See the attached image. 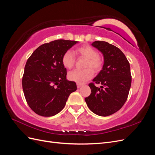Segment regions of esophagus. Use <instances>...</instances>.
Here are the masks:
<instances>
[{
	"instance_id": "esophagus-1",
	"label": "esophagus",
	"mask_w": 155,
	"mask_h": 155,
	"mask_svg": "<svg viewBox=\"0 0 155 155\" xmlns=\"http://www.w3.org/2000/svg\"><path fill=\"white\" fill-rule=\"evenodd\" d=\"M82 86L81 84H79V83H77V87L78 88H80Z\"/></svg>"
}]
</instances>
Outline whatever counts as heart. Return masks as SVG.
Returning a JSON list of instances; mask_svg holds the SVG:
<instances>
[{
  "label": "heart",
  "mask_w": 155,
  "mask_h": 155,
  "mask_svg": "<svg viewBox=\"0 0 155 155\" xmlns=\"http://www.w3.org/2000/svg\"><path fill=\"white\" fill-rule=\"evenodd\" d=\"M77 55L87 58L85 64V70H75L68 73V77L70 81L77 83L82 84L91 79L94 72L99 71L102 67L101 59L98 55L97 51L89 45H83L78 47L74 51ZM76 57L71 50H67L64 53L62 57L63 66L68 69L72 68L75 64Z\"/></svg>",
  "instance_id": "b5f03b06"
}]
</instances>
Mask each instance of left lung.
<instances>
[{
  "label": "left lung",
  "mask_w": 155,
  "mask_h": 155,
  "mask_svg": "<svg viewBox=\"0 0 155 155\" xmlns=\"http://www.w3.org/2000/svg\"><path fill=\"white\" fill-rule=\"evenodd\" d=\"M92 45L102 53L104 64L93 82L89 83L91 93L85 100L94 113L108 116L118 111L127 99L131 85L130 64L116 46L100 41ZM95 83L100 84L101 87H97Z\"/></svg>",
  "instance_id": "left-lung-1"
}]
</instances>
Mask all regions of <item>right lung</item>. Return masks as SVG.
Listing matches in <instances>:
<instances>
[{
  "label": "right lung",
  "instance_id": "add662e5",
  "mask_svg": "<svg viewBox=\"0 0 155 155\" xmlns=\"http://www.w3.org/2000/svg\"><path fill=\"white\" fill-rule=\"evenodd\" d=\"M78 41L58 39L39 46L27 60L22 85L28 105L36 114L52 116L66 105L70 94L77 90L74 81L67 79L62 63L65 51Z\"/></svg>",
  "mask_w": 155,
  "mask_h": 155
}]
</instances>
